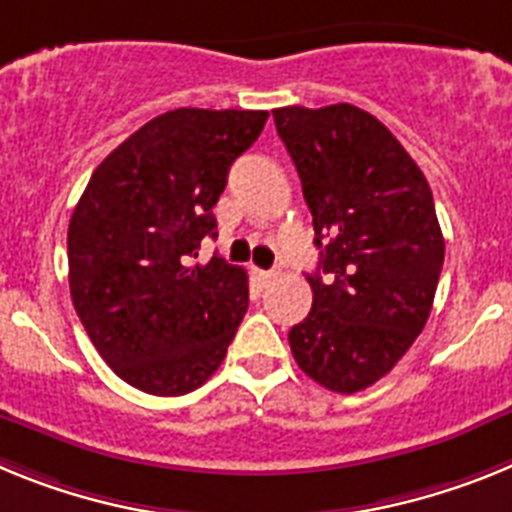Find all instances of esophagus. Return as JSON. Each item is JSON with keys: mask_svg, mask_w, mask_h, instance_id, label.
<instances>
[{"mask_svg": "<svg viewBox=\"0 0 512 512\" xmlns=\"http://www.w3.org/2000/svg\"><path fill=\"white\" fill-rule=\"evenodd\" d=\"M255 275L262 286H268V283H273L275 278H278V273H275V270H255Z\"/></svg>", "mask_w": 512, "mask_h": 512, "instance_id": "1", "label": "esophagus"}]
</instances>
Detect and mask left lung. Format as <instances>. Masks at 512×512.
Wrapping results in <instances>:
<instances>
[{"label":"left lung","mask_w":512,"mask_h":512,"mask_svg":"<svg viewBox=\"0 0 512 512\" xmlns=\"http://www.w3.org/2000/svg\"><path fill=\"white\" fill-rule=\"evenodd\" d=\"M301 177L319 250L309 317L291 353L324 389L353 394L397 366L433 309L443 268L430 185L394 133L366 110H273Z\"/></svg>","instance_id":"left-lung-1"}]
</instances>
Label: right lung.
<instances>
[{"mask_svg": "<svg viewBox=\"0 0 512 512\" xmlns=\"http://www.w3.org/2000/svg\"><path fill=\"white\" fill-rule=\"evenodd\" d=\"M265 110L177 108L131 133L92 172L69 221L71 301L126 384L180 397L224 361L250 304L247 273L213 255V206Z\"/></svg>", "mask_w": 512, "mask_h": 512, "instance_id": "obj_1", "label": "right lung"}]
</instances>
